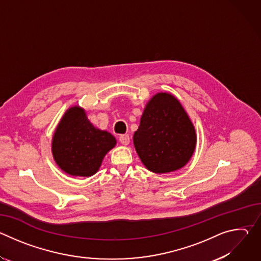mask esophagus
I'll use <instances>...</instances> for the list:
<instances>
[{"label": "esophagus", "mask_w": 261, "mask_h": 261, "mask_svg": "<svg viewBox=\"0 0 261 261\" xmlns=\"http://www.w3.org/2000/svg\"><path fill=\"white\" fill-rule=\"evenodd\" d=\"M119 140H120V142H121L122 144L128 145L129 142H130V137H129L128 134H123V135L120 136V139H119Z\"/></svg>", "instance_id": "34e87169"}]
</instances>
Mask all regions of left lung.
<instances>
[{
  "label": "left lung",
  "mask_w": 261,
  "mask_h": 261,
  "mask_svg": "<svg viewBox=\"0 0 261 261\" xmlns=\"http://www.w3.org/2000/svg\"><path fill=\"white\" fill-rule=\"evenodd\" d=\"M133 143L146 169L167 173L184 167L192 157L195 128L174 96L158 93L145 105Z\"/></svg>",
  "instance_id": "1"
}]
</instances>
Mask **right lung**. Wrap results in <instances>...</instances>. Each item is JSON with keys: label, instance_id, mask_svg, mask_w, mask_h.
Wrapping results in <instances>:
<instances>
[{"label": "right lung", "instance_id": "add662e5", "mask_svg": "<svg viewBox=\"0 0 261 261\" xmlns=\"http://www.w3.org/2000/svg\"><path fill=\"white\" fill-rule=\"evenodd\" d=\"M117 140L107 131L95 128L80 106L69 108L59 123L51 151L58 166L69 175L91 176Z\"/></svg>", "mask_w": 261, "mask_h": 261}]
</instances>
